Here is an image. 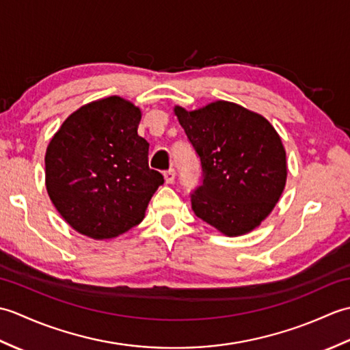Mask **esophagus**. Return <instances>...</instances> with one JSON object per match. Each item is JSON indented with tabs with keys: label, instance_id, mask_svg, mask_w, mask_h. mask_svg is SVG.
<instances>
[{
	"label": "esophagus",
	"instance_id": "34e87169",
	"mask_svg": "<svg viewBox=\"0 0 350 350\" xmlns=\"http://www.w3.org/2000/svg\"><path fill=\"white\" fill-rule=\"evenodd\" d=\"M176 177V171L174 168H168L163 171V179H165V183H173Z\"/></svg>",
	"mask_w": 350,
	"mask_h": 350
}]
</instances>
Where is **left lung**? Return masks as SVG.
Here are the masks:
<instances>
[{"label": "left lung", "instance_id": "1", "mask_svg": "<svg viewBox=\"0 0 350 350\" xmlns=\"http://www.w3.org/2000/svg\"><path fill=\"white\" fill-rule=\"evenodd\" d=\"M174 113L202 163L192 211L227 236L251 232L278 202L287 163L281 138L265 117L232 102Z\"/></svg>", "mask_w": 350, "mask_h": 350}]
</instances>
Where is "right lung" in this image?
I'll return each instance as SVG.
<instances>
[{
  "mask_svg": "<svg viewBox=\"0 0 350 350\" xmlns=\"http://www.w3.org/2000/svg\"><path fill=\"white\" fill-rule=\"evenodd\" d=\"M141 111L118 96L81 107L51 139L44 168L51 202L77 232L111 239L138 226L163 183L138 135Z\"/></svg>",
  "mask_w": 350,
  "mask_h": 350,
  "instance_id": "add662e5",
  "label": "right lung"
}]
</instances>
